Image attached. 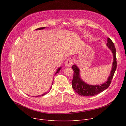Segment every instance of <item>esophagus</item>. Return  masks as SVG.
I'll list each match as a JSON object with an SVG mask.
<instances>
[{"label":"esophagus","mask_w":126,"mask_h":126,"mask_svg":"<svg viewBox=\"0 0 126 126\" xmlns=\"http://www.w3.org/2000/svg\"><path fill=\"white\" fill-rule=\"evenodd\" d=\"M72 64H73V61L71 58L67 59L65 62V65L67 67H71Z\"/></svg>","instance_id":"34e87169"}]
</instances>
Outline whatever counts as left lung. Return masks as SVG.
<instances>
[{
    "label": "left lung",
    "instance_id": "left-lung-1",
    "mask_svg": "<svg viewBox=\"0 0 126 126\" xmlns=\"http://www.w3.org/2000/svg\"><path fill=\"white\" fill-rule=\"evenodd\" d=\"M107 47L111 50L113 56V61L112 62V68L107 80L104 83L98 85H89L83 81L80 76V70L77 65H72V68L73 69L74 77L72 81V86L75 91L79 95L82 96H94L101 93L105 90L107 89L110 86L112 79L113 78L114 72L116 69V49L114 44L111 40L108 38L107 39Z\"/></svg>",
    "mask_w": 126,
    "mask_h": 126
}]
</instances>
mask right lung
<instances>
[{"instance_id": "obj_1", "label": "right lung", "mask_w": 126, "mask_h": 126, "mask_svg": "<svg viewBox=\"0 0 126 126\" xmlns=\"http://www.w3.org/2000/svg\"><path fill=\"white\" fill-rule=\"evenodd\" d=\"M45 28V27H43V28H38V29H36V30H43V29H44ZM61 68L62 67H59V68H58V69H57V70L56 71V74H55V75L56 74H57V73H58V72L60 71V70L61 69ZM54 81V80H53ZM52 84H53V82H52ZM51 89V86L50 87V89ZM47 92H45V93H44V94H42V95H40V96H43V95H45L46 94H47ZM39 95H38V96H36V97H37V96H38Z\"/></svg>"}]
</instances>
